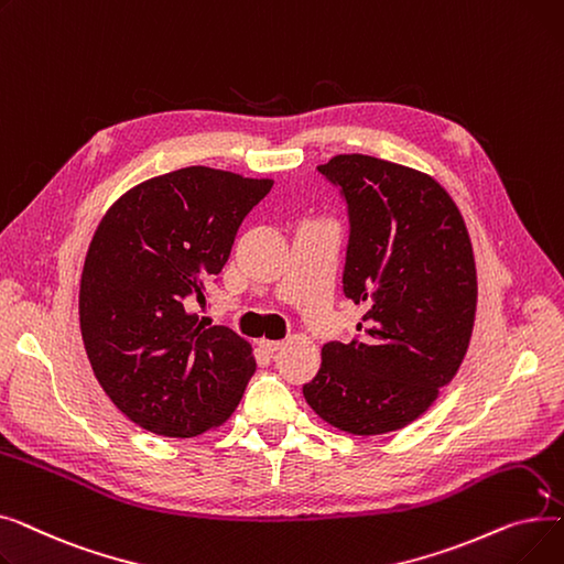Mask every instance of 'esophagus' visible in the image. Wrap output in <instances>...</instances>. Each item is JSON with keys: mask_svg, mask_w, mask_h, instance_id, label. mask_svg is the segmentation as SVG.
<instances>
[{"mask_svg": "<svg viewBox=\"0 0 564 564\" xmlns=\"http://www.w3.org/2000/svg\"><path fill=\"white\" fill-rule=\"evenodd\" d=\"M260 347H262L267 354H274L276 349L283 347V343H281V340H260Z\"/></svg>", "mask_w": 564, "mask_h": 564, "instance_id": "34e87169", "label": "esophagus"}]
</instances>
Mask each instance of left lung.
Here are the masks:
<instances>
[{"instance_id":"obj_1","label":"left lung","mask_w":564,"mask_h":564,"mask_svg":"<svg viewBox=\"0 0 564 564\" xmlns=\"http://www.w3.org/2000/svg\"><path fill=\"white\" fill-rule=\"evenodd\" d=\"M317 171L347 203L343 292L368 311L359 338L322 347L304 398L343 432H395L423 416L464 361L478 304L470 237L427 173L359 153Z\"/></svg>"}]
</instances>
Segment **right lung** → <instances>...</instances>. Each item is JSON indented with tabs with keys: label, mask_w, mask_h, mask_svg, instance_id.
Masks as SVG:
<instances>
[{
	"label": "right lung",
	"mask_w": 564,
	"mask_h": 564,
	"mask_svg": "<svg viewBox=\"0 0 564 564\" xmlns=\"http://www.w3.org/2000/svg\"><path fill=\"white\" fill-rule=\"evenodd\" d=\"M272 185L187 166L132 187L98 224L79 281V329L102 391L139 427L187 438L240 404L256 372L251 345L205 327L189 300L205 304L237 228Z\"/></svg>",
	"instance_id": "1"
}]
</instances>
